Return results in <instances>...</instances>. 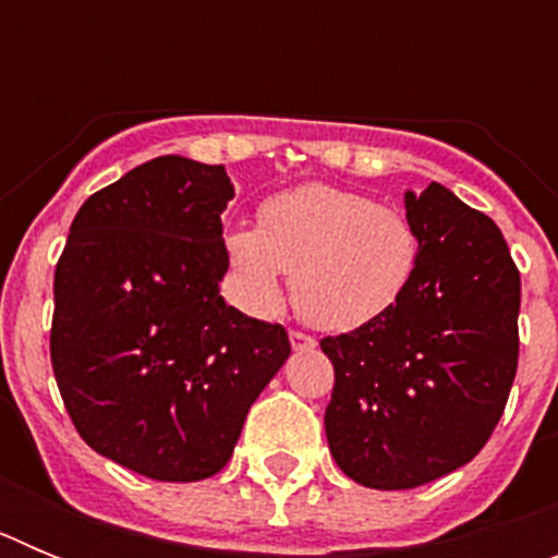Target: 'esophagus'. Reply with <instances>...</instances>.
<instances>
[{
  "mask_svg": "<svg viewBox=\"0 0 558 558\" xmlns=\"http://www.w3.org/2000/svg\"><path fill=\"white\" fill-rule=\"evenodd\" d=\"M290 343H293L295 352H310V349H315L313 335L299 332V329H290Z\"/></svg>",
  "mask_w": 558,
  "mask_h": 558,
  "instance_id": "1",
  "label": "esophagus"
}]
</instances>
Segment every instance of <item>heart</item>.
Here are the masks:
<instances>
[{
	"label": "heart",
	"instance_id": "heart-1",
	"mask_svg": "<svg viewBox=\"0 0 558 558\" xmlns=\"http://www.w3.org/2000/svg\"><path fill=\"white\" fill-rule=\"evenodd\" d=\"M229 263L256 313L284 299L293 274L299 313L329 332H352L391 313L418 270V229L397 206L332 184H304L259 206V229L226 236Z\"/></svg>",
	"mask_w": 558,
	"mask_h": 558
}]
</instances>
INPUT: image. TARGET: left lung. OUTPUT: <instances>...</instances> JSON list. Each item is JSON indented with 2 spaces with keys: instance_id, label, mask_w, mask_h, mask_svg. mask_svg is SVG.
Returning a JSON list of instances; mask_svg holds the SVG:
<instances>
[{
  "instance_id": "obj_1",
  "label": "left lung",
  "mask_w": 558,
  "mask_h": 558,
  "mask_svg": "<svg viewBox=\"0 0 558 558\" xmlns=\"http://www.w3.org/2000/svg\"><path fill=\"white\" fill-rule=\"evenodd\" d=\"M422 256L379 322L329 335V452L368 489H416L470 463L500 422L520 354V270L495 220L433 181L405 192Z\"/></svg>"
}]
</instances>
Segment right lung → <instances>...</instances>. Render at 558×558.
I'll list each match as a JSON object with an SVG mask.
<instances>
[{"label":"right lung","mask_w":558,"mask_h":558,"mask_svg":"<svg viewBox=\"0 0 558 558\" xmlns=\"http://www.w3.org/2000/svg\"><path fill=\"white\" fill-rule=\"evenodd\" d=\"M231 198L223 165L159 156L81 206L56 265L49 357L69 418L153 481L223 470L290 354L282 324L220 295Z\"/></svg>","instance_id":"right-lung-1"}]
</instances>
